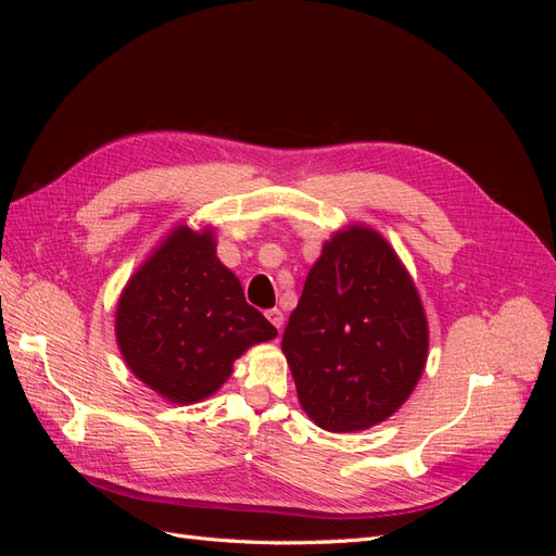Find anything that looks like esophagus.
<instances>
[{
    "mask_svg": "<svg viewBox=\"0 0 556 556\" xmlns=\"http://www.w3.org/2000/svg\"><path fill=\"white\" fill-rule=\"evenodd\" d=\"M266 317H268V323H271L276 329H278V333H280V327H282V313L278 311V308H271V311H266Z\"/></svg>",
    "mask_w": 556,
    "mask_h": 556,
    "instance_id": "34e87169",
    "label": "esophagus"
}]
</instances>
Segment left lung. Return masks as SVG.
<instances>
[{"mask_svg": "<svg viewBox=\"0 0 556 556\" xmlns=\"http://www.w3.org/2000/svg\"><path fill=\"white\" fill-rule=\"evenodd\" d=\"M429 327L415 282L378 231L325 241L282 333L301 408L336 433L384 422L425 371Z\"/></svg>", "mask_w": 556, "mask_h": 556, "instance_id": "1", "label": "left lung"}]
</instances>
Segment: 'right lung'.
<instances>
[{"label": "right lung", "instance_id": "1", "mask_svg": "<svg viewBox=\"0 0 556 556\" xmlns=\"http://www.w3.org/2000/svg\"><path fill=\"white\" fill-rule=\"evenodd\" d=\"M278 331L217 260L213 231L176 227L117 301L115 339L129 371L172 403L215 394L250 345Z\"/></svg>", "mask_w": 556, "mask_h": 556}]
</instances>
